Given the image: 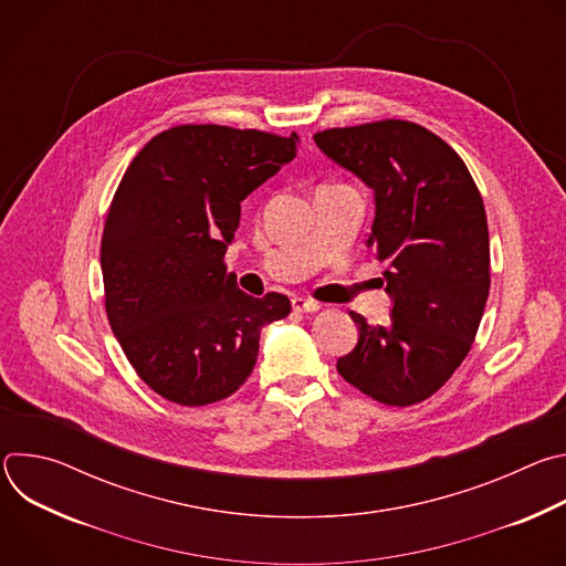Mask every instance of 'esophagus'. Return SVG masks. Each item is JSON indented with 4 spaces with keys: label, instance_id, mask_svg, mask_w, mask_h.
I'll return each mask as SVG.
<instances>
[{
    "label": "esophagus",
    "instance_id": "1",
    "mask_svg": "<svg viewBox=\"0 0 566 566\" xmlns=\"http://www.w3.org/2000/svg\"><path fill=\"white\" fill-rule=\"evenodd\" d=\"M293 308L297 313H315V311H319V304L313 300H306V297H293Z\"/></svg>",
    "mask_w": 566,
    "mask_h": 566
}]
</instances>
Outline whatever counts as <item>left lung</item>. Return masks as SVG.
<instances>
[{
	"label": "left lung",
	"mask_w": 566,
	"mask_h": 566,
	"mask_svg": "<svg viewBox=\"0 0 566 566\" xmlns=\"http://www.w3.org/2000/svg\"><path fill=\"white\" fill-rule=\"evenodd\" d=\"M315 145L374 192L367 249L385 264L387 325H358L338 374L385 406L432 396L468 356L491 289L489 223L459 154L408 120L325 129Z\"/></svg>",
	"instance_id": "obj_1"
}]
</instances>
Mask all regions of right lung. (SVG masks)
<instances>
[{
  "instance_id": "right-lung-1",
  "label": "right lung",
  "mask_w": 566,
  "mask_h": 566,
  "mask_svg": "<svg viewBox=\"0 0 566 566\" xmlns=\"http://www.w3.org/2000/svg\"><path fill=\"white\" fill-rule=\"evenodd\" d=\"M289 138L219 125L154 136L107 212L101 269L114 336L164 398L197 408L251 376L260 334L291 313L286 295L253 297L226 273L241 201L297 154Z\"/></svg>"
}]
</instances>
